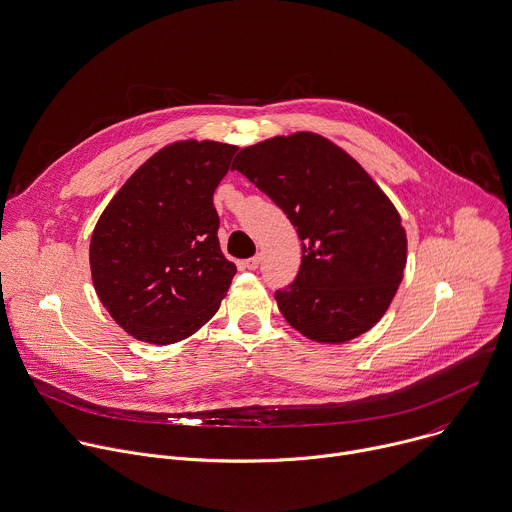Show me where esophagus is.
<instances>
[{
  "mask_svg": "<svg viewBox=\"0 0 512 512\" xmlns=\"http://www.w3.org/2000/svg\"><path fill=\"white\" fill-rule=\"evenodd\" d=\"M259 263H261V257H259V255H255V257H251V259H247L243 265H245V269L255 271V269L259 267Z\"/></svg>",
  "mask_w": 512,
  "mask_h": 512,
  "instance_id": "obj_1",
  "label": "esophagus"
}]
</instances>
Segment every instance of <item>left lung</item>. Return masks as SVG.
<instances>
[{
	"mask_svg": "<svg viewBox=\"0 0 512 512\" xmlns=\"http://www.w3.org/2000/svg\"><path fill=\"white\" fill-rule=\"evenodd\" d=\"M231 170L265 193L299 235V273L275 293L285 321L329 346L370 331L404 279L408 239L368 170L307 130L245 146Z\"/></svg>",
	"mask_w": 512,
	"mask_h": 512,
	"instance_id": "8db88e82",
	"label": "left lung"
}]
</instances>
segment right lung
I'll return each mask as SVG.
<instances>
[{
  "label": "right lung",
  "instance_id": "1",
  "mask_svg": "<svg viewBox=\"0 0 512 512\" xmlns=\"http://www.w3.org/2000/svg\"><path fill=\"white\" fill-rule=\"evenodd\" d=\"M237 146L177 140L142 162L102 211L90 239L98 299L132 337L154 346L197 333L237 273L219 245L213 193Z\"/></svg>",
  "mask_w": 512,
  "mask_h": 512
}]
</instances>
